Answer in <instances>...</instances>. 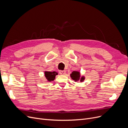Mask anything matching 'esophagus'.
<instances>
[{
  "label": "esophagus",
  "mask_w": 128,
  "mask_h": 128,
  "mask_svg": "<svg viewBox=\"0 0 128 128\" xmlns=\"http://www.w3.org/2000/svg\"><path fill=\"white\" fill-rule=\"evenodd\" d=\"M59 73L60 75H65L66 74V71L65 70H59Z\"/></svg>",
  "instance_id": "esophagus-1"
}]
</instances>
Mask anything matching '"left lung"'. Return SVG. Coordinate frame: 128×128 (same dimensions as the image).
Here are the masks:
<instances>
[{
	"label": "left lung",
	"mask_w": 128,
	"mask_h": 128,
	"mask_svg": "<svg viewBox=\"0 0 128 128\" xmlns=\"http://www.w3.org/2000/svg\"><path fill=\"white\" fill-rule=\"evenodd\" d=\"M70 77L71 78L74 80H75V81H77V80H79L80 78V72H73L72 74H70ZM84 77H82L81 78V80H80V82H82L83 80H84Z\"/></svg>",
	"instance_id": "obj_1"
}]
</instances>
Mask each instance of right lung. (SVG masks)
<instances>
[{
    "instance_id": "1",
    "label": "right lung",
    "mask_w": 128,
    "mask_h": 128,
    "mask_svg": "<svg viewBox=\"0 0 128 128\" xmlns=\"http://www.w3.org/2000/svg\"><path fill=\"white\" fill-rule=\"evenodd\" d=\"M44 74H45L46 78L47 80H48V81L51 82V81H53V80H54V79H55L56 76L58 75V73L55 72H45Z\"/></svg>"
}]
</instances>
